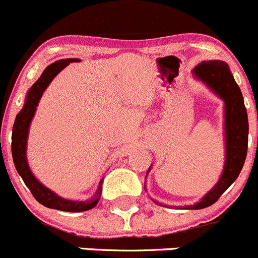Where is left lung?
Listing matches in <instances>:
<instances>
[{
    "label": "left lung",
    "instance_id": "obj_1",
    "mask_svg": "<svg viewBox=\"0 0 258 258\" xmlns=\"http://www.w3.org/2000/svg\"><path fill=\"white\" fill-rule=\"evenodd\" d=\"M198 79L208 84L225 101L226 161L220 180L198 204L188 209H204L218 202L221 194L236 180L245 163L248 143V120L242 94L226 63L220 60L202 61L194 68Z\"/></svg>",
    "mask_w": 258,
    "mask_h": 258
}]
</instances>
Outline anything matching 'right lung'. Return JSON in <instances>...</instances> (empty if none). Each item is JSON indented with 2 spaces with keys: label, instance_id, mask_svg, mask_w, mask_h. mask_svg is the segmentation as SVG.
<instances>
[{
  "label": "right lung",
  "instance_id": "obj_1",
  "mask_svg": "<svg viewBox=\"0 0 258 258\" xmlns=\"http://www.w3.org/2000/svg\"><path fill=\"white\" fill-rule=\"evenodd\" d=\"M72 61H79L78 59H61V60L55 61V63L50 64L47 67V69L43 72L40 78L36 83L33 84L31 89H29L28 95H27L26 104H24L22 111L16 117L15 124H13V132H12V156L13 162H15V167L17 169L18 174L23 179L24 184L28 186L31 190L32 195L38 203H40L44 207L50 209H56V210L61 211H69V213H77V211H86L93 209L97 204L100 199V194H101V184L102 179L100 180L99 189L97 193L89 202H73V200H67L63 198L58 197L55 193L45 188L44 185L39 183L34 175L32 174L31 169H29L28 163L26 159V147H27V136H28V127L31 123L32 118H33L34 112L38 102H39L40 96H42L43 91L45 90L49 83L53 80V78L60 72L63 68L67 67L68 64Z\"/></svg>",
  "mask_w": 258,
  "mask_h": 258
}]
</instances>
